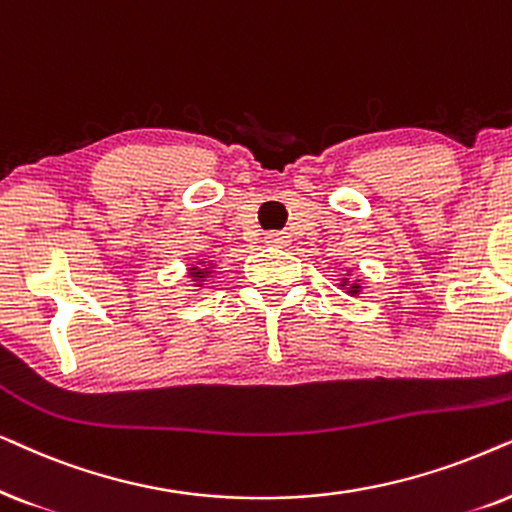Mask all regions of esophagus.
Masks as SVG:
<instances>
[{
	"label": "esophagus",
	"instance_id": "34e87169",
	"mask_svg": "<svg viewBox=\"0 0 512 512\" xmlns=\"http://www.w3.org/2000/svg\"><path fill=\"white\" fill-rule=\"evenodd\" d=\"M264 243L271 245V248H285V245H290V236L283 234V231H269L264 236Z\"/></svg>",
	"mask_w": 512,
	"mask_h": 512
}]
</instances>
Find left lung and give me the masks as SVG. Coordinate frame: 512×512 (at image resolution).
Here are the masks:
<instances>
[{
	"instance_id": "left-lung-1",
	"label": "left lung",
	"mask_w": 512,
	"mask_h": 512,
	"mask_svg": "<svg viewBox=\"0 0 512 512\" xmlns=\"http://www.w3.org/2000/svg\"><path fill=\"white\" fill-rule=\"evenodd\" d=\"M339 288L351 297L363 295V281H360V278H351V269H346V276L339 281Z\"/></svg>"
}]
</instances>
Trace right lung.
<instances>
[{
	"mask_svg": "<svg viewBox=\"0 0 512 512\" xmlns=\"http://www.w3.org/2000/svg\"><path fill=\"white\" fill-rule=\"evenodd\" d=\"M215 276V260H199L187 267V278L196 285V290H203V283Z\"/></svg>",
	"mask_w": 512,
	"mask_h": 512,
	"instance_id": "1",
	"label": "right lung"
}]
</instances>
